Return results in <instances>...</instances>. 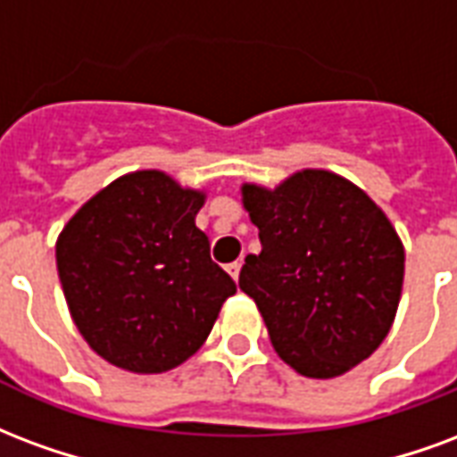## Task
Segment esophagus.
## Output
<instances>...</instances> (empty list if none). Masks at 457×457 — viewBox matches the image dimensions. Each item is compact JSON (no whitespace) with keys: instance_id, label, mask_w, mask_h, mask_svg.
Returning <instances> with one entry per match:
<instances>
[{"instance_id":"obj_1","label":"esophagus","mask_w":457,"mask_h":457,"mask_svg":"<svg viewBox=\"0 0 457 457\" xmlns=\"http://www.w3.org/2000/svg\"><path fill=\"white\" fill-rule=\"evenodd\" d=\"M226 270H228V275H231L233 279H238V275H241V262L238 261L228 262V265H226Z\"/></svg>"}]
</instances>
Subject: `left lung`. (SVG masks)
<instances>
[{
	"label": "left lung",
	"instance_id": "1",
	"mask_svg": "<svg viewBox=\"0 0 457 457\" xmlns=\"http://www.w3.org/2000/svg\"><path fill=\"white\" fill-rule=\"evenodd\" d=\"M241 192L262 251L245 258L238 285L279 358L321 379L370 358L392 328L404 282V245L382 209L328 170Z\"/></svg>",
	"mask_w": 457,
	"mask_h": 457
}]
</instances>
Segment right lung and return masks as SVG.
I'll use <instances>...</instances> for the list:
<instances>
[{
  "mask_svg": "<svg viewBox=\"0 0 457 457\" xmlns=\"http://www.w3.org/2000/svg\"><path fill=\"white\" fill-rule=\"evenodd\" d=\"M204 192L138 170L96 192L55 243L58 278L89 348L129 372H165L212 334L233 282L195 224Z\"/></svg>",
  "mask_w": 457,
  "mask_h": 457,
  "instance_id": "1",
  "label": "right lung"
}]
</instances>
